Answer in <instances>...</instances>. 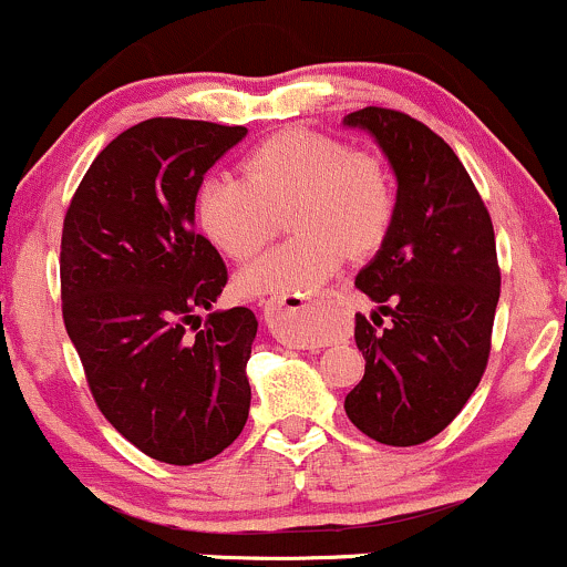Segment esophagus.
Here are the masks:
<instances>
[{"instance_id":"obj_1","label":"esophagus","mask_w":567,"mask_h":567,"mask_svg":"<svg viewBox=\"0 0 567 567\" xmlns=\"http://www.w3.org/2000/svg\"><path fill=\"white\" fill-rule=\"evenodd\" d=\"M334 295H338V291L327 289L321 297H306V300H297V302H295L297 308H291V313H297V324H300V332L286 334V340H289V346H297V349H313V346L319 343V340L310 338L308 327L313 324V316L319 313V308L324 306V302H330Z\"/></svg>"}]
</instances>
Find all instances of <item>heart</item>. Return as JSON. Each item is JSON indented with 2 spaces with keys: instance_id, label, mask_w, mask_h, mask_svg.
I'll return each mask as SVG.
<instances>
[{
  "instance_id": "obj_1",
  "label": "heart",
  "mask_w": 567,
  "mask_h": 567,
  "mask_svg": "<svg viewBox=\"0 0 567 567\" xmlns=\"http://www.w3.org/2000/svg\"><path fill=\"white\" fill-rule=\"evenodd\" d=\"M394 188L373 156L313 130H284L243 159V181L208 175L194 218L216 248L251 259L272 240L278 213L297 233L240 272L248 295L300 297L332 276L346 254L375 251L394 221Z\"/></svg>"
}]
</instances>
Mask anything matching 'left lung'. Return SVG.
I'll return each mask as SVG.
<instances>
[{
    "label": "left lung",
    "mask_w": 567,
    "mask_h": 567,
    "mask_svg": "<svg viewBox=\"0 0 567 567\" xmlns=\"http://www.w3.org/2000/svg\"><path fill=\"white\" fill-rule=\"evenodd\" d=\"M346 124L368 130L398 175L392 229L357 276L379 313L373 322L357 313L364 375L346 413L373 441L419 446L454 422L489 362L501 300L495 229L452 145L422 121L362 107Z\"/></svg>",
    "instance_id": "8db88e82"
}]
</instances>
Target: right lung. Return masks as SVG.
Returning a JSON list of instances; mask_svg holds the SVG:
<instances>
[{
    "instance_id": "add662e5",
    "label": "right lung",
    "mask_w": 567,
    "mask_h": 567,
    "mask_svg": "<svg viewBox=\"0 0 567 567\" xmlns=\"http://www.w3.org/2000/svg\"><path fill=\"white\" fill-rule=\"evenodd\" d=\"M246 126L148 118L91 162L62 229V316L102 416L167 465L221 454L246 427L248 308L210 310L227 265L194 233V192Z\"/></svg>"
}]
</instances>
